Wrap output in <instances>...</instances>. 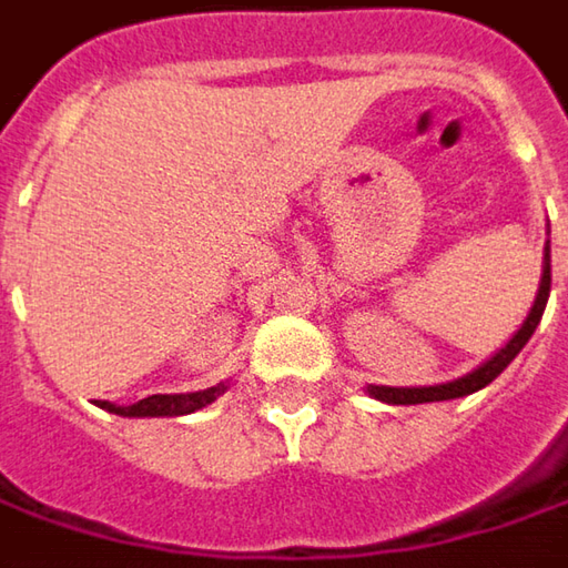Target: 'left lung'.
I'll return each instance as SVG.
<instances>
[{"label": "left lung", "instance_id": "8db88e82", "mask_svg": "<svg viewBox=\"0 0 568 568\" xmlns=\"http://www.w3.org/2000/svg\"><path fill=\"white\" fill-rule=\"evenodd\" d=\"M547 297H549V245H547V252H544V277H540V294H537V301H534V310H530V316L524 320V326L514 333V339H510L498 355H491L481 368H475L471 375L459 378V382H449V385H433V387L372 385L368 387V394H372V397H378V400H387V404H429V400H453V397H466V394L481 390V387L491 385V382L505 372L507 365L514 362V355H517V352L527 345V339L534 336V329H537V323H540V316H544V310H547Z\"/></svg>", "mask_w": 568, "mask_h": 568}]
</instances>
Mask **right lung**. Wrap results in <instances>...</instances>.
Wrapping results in <instances>:
<instances>
[{
    "label": "right lung",
    "mask_w": 568,
    "mask_h": 568,
    "mask_svg": "<svg viewBox=\"0 0 568 568\" xmlns=\"http://www.w3.org/2000/svg\"><path fill=\"white\" fill-rule=\"evenodd\" d=\"M225 387H206V390H193V394H151L132 407H115L109 400H102L100 407H105L109 414H119V417H183V414H193L206 404H213Z\"/></svg>",
    "instance_id": "add662e5"
}]
</instances>
